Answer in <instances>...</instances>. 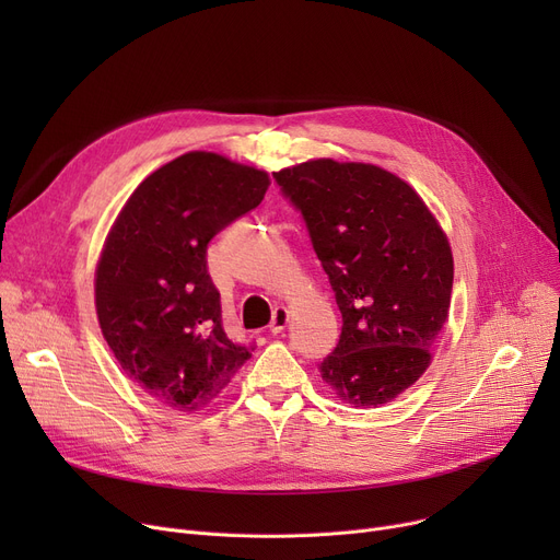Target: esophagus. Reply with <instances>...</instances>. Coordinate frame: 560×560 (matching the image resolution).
<instances>
[{
  "mask_svg": "<svg viewBox=\"0 0 560 560\" xmlns=\"http://www.w3.org/2000/svg\"><path fill=\"white\" fill-rule=\"evenodd\" d=\"M288 319H290V315H288V308H283V306H277L275 308V313H272V322H270V334L272 336H279L285 327H288Z\"/></svg>",
  "mask_w": 560,
  "mask_h": 560,
  "instance_id": "34e87169",
  "label": "esophagus"
}]
</instances>
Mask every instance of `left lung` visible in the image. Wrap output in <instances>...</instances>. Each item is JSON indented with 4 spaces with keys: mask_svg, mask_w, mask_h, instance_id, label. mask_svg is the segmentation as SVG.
<instances>
[{
    "mask_svg": "<svg viewBox=\"0 0 560 560\" xmlns=\"http://www.w3.org/2000/svg\"><path fill=\"white\" fill-rule=\"evenodd\" d=\"M275 179L302 211L342 315L322 381L354 408L393 401L427 372L450 317L447 233L416 188L372 163L311 159Z\"/></svg>",
    "mask_w": 560,
    "mask_h": 560,
    "instance_id": "8db88e82",
    "label": "left lung"
}]
</instances>
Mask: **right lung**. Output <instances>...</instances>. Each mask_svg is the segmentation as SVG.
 I'll return each instance as SVG.
<instances>
[{
    "mask_svg": "<svg viewBox=\"0 0 560 560\" xmlns=\"http://www.w3.org/2000/svg\"><path fill=\"white\" fill-rule=\"evenodd\" d=\"M270 188V174L215 152L174 159L131 192L95 270V308L122 372L179 413L209 406L249 359L222 329L206 247Z\"/></svg>",
    "mask_w": 560,
    "mask_h": 560,
    "instance_id": "1",
    "label": "right lung"
}]
</instances>
